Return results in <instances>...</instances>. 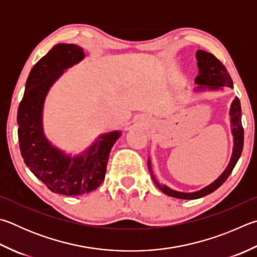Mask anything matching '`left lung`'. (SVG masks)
<instances>
[{
  "label": "left lung",
  "mask_w": 257,
  "mask_h": 257,
  "mask_svg": "<svg viewBox=\"0 0 257 257\" xmlns=\"http://www.w3.org/2000/svg\"><path fill=\"white\" fill-rule=\"evenodd\" d=\"M195 57L198 60V67H199V74L195 77V84H198V87L195 90H220L223 86H228L232 88V81L229 75V73L227 72L226 67L223 66L220 60L217 59L212 54L207 53L204 50H198L195 54ZM230 115V125H231V134L234 136V147H232V154L231 158L226 170L222 172V174L218 177L216 181H213L211 184H209L206 188H203L199 191L191 193L185 192H179L173 189L169 188L165 184H162L157 181L155 174H154L151 161L148 160V170L151 172V175L153 177V181L155 182L157 188L160 189L162 192L170 195V197L177 198V199H185V200H194L202 198L204 195L212 193L213 191H216L219 186H220L223 182H225L228 176L234 170L237 161L239 160L242 152V146H244V129L241 125V108H240V102L238 97H235V100L232 101L229 110Z\"/></svg>",
  "instance_id": "8db88e82"
}]
</instances>
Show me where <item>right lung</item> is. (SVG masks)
I'll list each match as a JSON object with an SVG mask.
<instances>
[{
  "mask_svg": "<svg viewBox=\"0 0 257 257\" xmlns=\"http://www.w3.org/2000/svg\"><path fill=\"white\" fill-rule=\"evenodd\" d=\"M84 58V51L74 44H58L34 67L18 109V137L26 165L55 193L81 195L99 188L103 182L111 148L120 132L100 135L85 152L66 155L50 144L43 127V110L50 86L64 69Z\"/></svg>",
  "mask_w": 257,
  "mask_h": 257,
  "instance_id": "right-lung-1",
  "label": "right lung"
}]
</instances>
